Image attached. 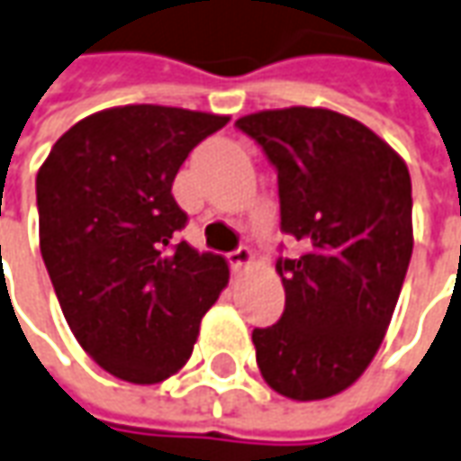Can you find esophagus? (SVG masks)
<instances>
[{
	"instance_id": "obj_1",
	"label": "esophagus",
	"mask_w": 461,
	"mask_h": 461,
	"mask_svg": "<svg viewBox=\"0 0 461 461\" xmlns=\"http://www.w3.org/2000/svg\"><path fill=\"white\" fill-rule=\"evenodd\" d=\"M227 259H230V265H231V270L234 272H242L247 270L252 262H255V255L247 249V247H240V249H234V252H230L227 255Z\"/></svg>"
}]
</instances>
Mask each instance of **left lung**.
<instances>
[{"label":"left lung","mask_w":461,"mask_h":461,"mask_svg":"<svg viewBox=\"0 0 461 461\" xmlns=\"http://www.w3.org/2000/svg\"><path fill=\"white\" fill-rule=\"evenodd\" d=\"M237 125L277 168L280 227L303 244L277 259L285 312L255 328L259 374L293 402L353 386L384 343L414 249L411 176L361 121L328 108H277Z\"/></svg>","instance_id":"1"}]
</instances>
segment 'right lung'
I'll use <instances>...</instances> for the list:
<instances>
[{
	"label": "right lung",
	"instance_id": "1",
	"mask_svg": "<svg viewBox=\"0 0 461 461\" xmlns=\"http://www.w3.org/2000/svg\"><path fill=\"white\" fill-rule=\"evenodd\" d=\"M230 115L115 105L65 131L37 171L40 249L75 340L108 374L151 386L189 361L230 283L221 255L176 242L171 186Z\"/></svg>",
	"mask_w": 461,
	"mask_h": 461
}]
</instances>
